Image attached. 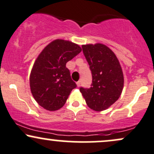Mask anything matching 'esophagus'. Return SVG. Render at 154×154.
<instances>
[{"instance_id":"esophagus-1","label":"esophagus","mask_w":154,"mask_h":154,"mask_svg":"<svg viewBox=\"0 0 154 154\" xmlns=\"http://www.w3.org/2000/svg\"><path fill=\"white\" fill-rule=\"evenodd\" d=\"M76 84H77V87H79V86H80V81H78V82H76Z\"/></svg>"}]
</instances>
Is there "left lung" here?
<instances>
[{"mask_svg": "<svg viewBox=\"0 0 154 154\" xmlns=\"http://www.w3.org/2000/svg\"><path fill=\"white\" fill-rule=\"evenodd\" d=\"M93 76L90 88H79L90 109L95 111L107 109L119 99L124 87V75L115 54L102 43L82 45Z\"/></svg>", "mask_w": 154, "mask_h": 154, "instance_id": "obj_1", "label": "left lung"}]
</instances>
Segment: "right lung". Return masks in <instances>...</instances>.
Instances as JSON below:
<instances>
[{"label":"right lung","instance_id":"1","mask_svg":"<svg viewBox=\"0 0 154 154\" xmlns=\"http://www.w3.org/2000/svg\"><path fill=\"white\" fill-rule=\"evenodd\" d=\"M82 51L77 44L57 39L44 48L29 76L31 93L40 106L54 111L62 108L77 87L66 63Z\"/></svg>","mask_w":154,"mask_h":154}]
</instances>
